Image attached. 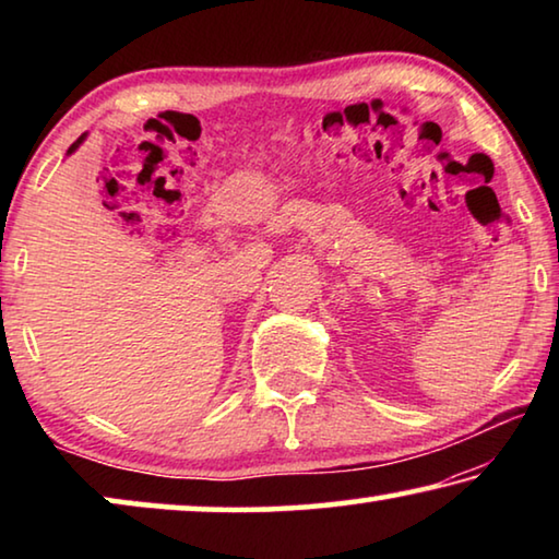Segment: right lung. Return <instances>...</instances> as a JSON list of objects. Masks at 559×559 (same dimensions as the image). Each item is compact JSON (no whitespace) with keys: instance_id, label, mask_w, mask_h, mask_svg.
<instances>
[{"instance_id":"obj_1","label":"right lung","mask_w":559,"mask_h":559,"mask_svg":"<svg viewBox=\"0 0 559 559\" xmlns=\"http://www.w3.org/2000/svg\"><path fill=\"white\" fill-rule=\"evenodd\" d=\"M86 135H88V132H83V135H81L79 140H75V143H73V145L69 147V155H71V153H75V150H79V147H81V143H83V140H86Z\"/></svg>"}]
</instances>
